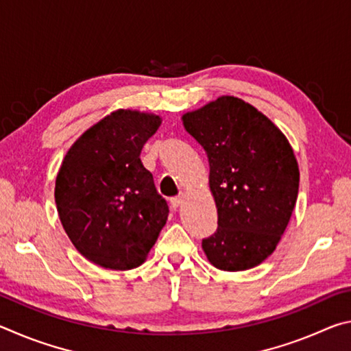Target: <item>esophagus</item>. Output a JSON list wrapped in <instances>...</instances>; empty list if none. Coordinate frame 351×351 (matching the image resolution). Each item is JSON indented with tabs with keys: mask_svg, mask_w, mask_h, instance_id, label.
Wrapping results in <instances>:
<instances>
[{
	"mask_svg": "<svg viewBox=\"0 0 351 351\" xmlns=\"http://www.w3.org/2000/svg\"><path fill=\"white\" fill-rule=\"evenodd\" d=\"M184 197H186V195L181 193V195H178V197L171 198V199H170V204H171V207H173V209H178V207H180V206L182 204Z\"/></svg>",
	"mask_w": 351,
	"mask_h": 351,
	"instance_id": "esophagus-1",
	"label": "esophagus"
}]
</instances>
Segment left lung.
<instances>
[{"label":"left lung","instance_id":"obj_1","mask_svg":"<svg viewBox=\"0 0 351 351\" xmlns=\"http://www.w3.org/2000/svg\"><path fill=\"white\" fill-rule=\"evenodd\" d=\"M209 158L217 232L203 240L218 269L245 271L274 252L294 210L299 165L288 139L245 100L221 96L182 116Z\"/></svg>","mask_w":351,"mask_h":351}]
</instances>
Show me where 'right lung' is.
<instances>
[{
    "label": "right lung",
    "mask_w": 351,
    "mask_h": 351,
    "mask_svg": "<svg viewBox=\"0 0 351 351\" xmlns=\"http://www.w3.org/2000/svg\"><path fill=\"white\" fill-rule=\"evenodd\" d=\"M159 125L150 112L112 111L74 142L58 170L54 195L64 232L102 268H138L167 221V201L139 158Z\"/></svg>",
    "instance_id": "add662e5"
}]
</instances>
